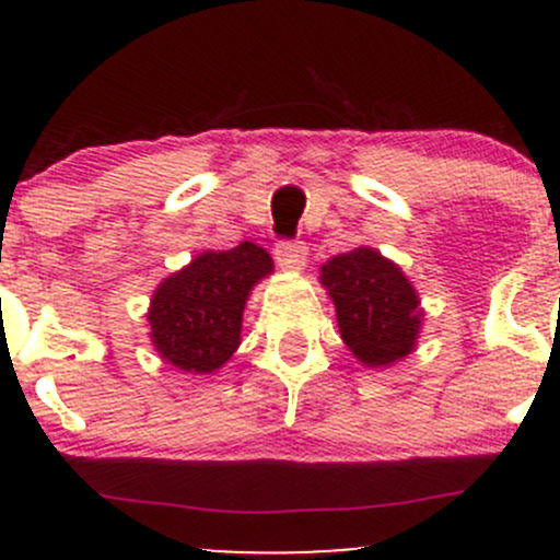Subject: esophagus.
<instances>
[{
	"label": "esophagus",
	"mask_w": 560,
	"mask_h": 560,
	"mask_svg": "<svg viewBox=\"0 0 560 560\" xmlns=\"http://www.w3.org/2000/svg\"><path fill=\"white\" fill-rule=\"evenodd\" d=\"M273 255H276V262H279L281 268H287V271H300L307 260V247H305V242L281 240L279 244H276Z\"/></svg>",
	"instance_id": "esophagus-1"
}]
</instances>
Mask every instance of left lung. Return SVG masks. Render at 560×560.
<instances>
[{"instance_id":"obj_1","label":"left lung","mask_w":560,"mask_h":560,"mask_svg":"<svg viewBox=\"0 0 560 560\" xmlns=\"http://www.w3.org/2000/svg\"><path fill=\"white\" fill-rule=\"evenodd\" d=\"M320 284L337 307L339 331L363 365H389L413 350L421 329L416 289L395 262L358 247L320 268Z\"/></svg>"}]
</instances>
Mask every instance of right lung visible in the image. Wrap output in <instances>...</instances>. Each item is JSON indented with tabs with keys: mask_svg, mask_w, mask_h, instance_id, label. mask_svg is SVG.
Here are the masks:
<instances>
[{
	"mask_svg": "<svg viewBox=\"0 0 560 560\" xmlns=\"http://www.w3.org/2000/svg\"><path fill=\"white\" fill-rule=\"evenodd\" d=\"M271 271V255L258 244L242 242L226 253L208 249L168 276L152 294L147 313L160 355L189 374L221 369L240 347L249 289Z\"/></svg>",
	"mask_w": 560,
	"mask_h": 560,
	"instance_id": "1",
	"label": "right lung"
}]
</instances>
